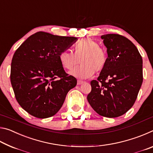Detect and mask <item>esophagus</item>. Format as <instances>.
I'll list each match as a JSON object with an SVG mask.
<instances>
[{"label":"esophagus","mask_w":153,"mask_h":153,"mask_svg":"<svg viewBox=\"0 0 153 153\" xmlns=\"http://www.w3.org/2000/svg\"><path fill=\"white\" fill-rule=\"evenodd\" d=\"M83 82H84V81H83V80H80V79H79V80H77V84H78V85H80V84H82Z\"/></svg>","instance_id":"obj_1"}]
</instances>
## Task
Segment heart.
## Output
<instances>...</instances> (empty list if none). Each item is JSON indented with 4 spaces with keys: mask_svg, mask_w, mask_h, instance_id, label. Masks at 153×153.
Here are the masks:
<instances>
[{
    "mask_svg": "<svg viewBox=\"0 0 153 153\" xmlns=\"http://www.w3.org/2000/svg\"><path fill=\"white\" fill-rule=\"evenodd\" d=\"M74 51V53L62 51L59 55V60L61 66L69 71L76 68L80 60L82 65L75 71L80 77L87 78L92 76L95 71H101L107 65V52L90 38L78 41L75 45Z\"/></svg>",
    "mask_w": 153,
    "mask_h": 153,
    "instance_id": "heart-1",
    "label": "heart"
}]
</instances>
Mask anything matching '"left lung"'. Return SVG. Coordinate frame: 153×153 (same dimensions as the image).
I'll list each match as a JSON object with an SVG mask.
<instances>
[{
    "mask_svg": "<svg viewBox=\"0 0 153 153\" xmlns=\"http://www.w3.org/2000/svg\"><path fill=\"white\" fill-rule=\"evenodd\" d=\"M107 47L108 62L97 80L90 82L87 96L96 112L106 117H117L130 109L143 81L142 59L136 46L117 33L101 36Z\"/></svg>",
    "mask_w": 153,
    "mask_h": 153,
    "instance_id": "obj_1",
    "label": "left lung"
}]
</instances>
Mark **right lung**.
Here are the masks:
<instances>
[{"label": "right lung", "instance_id": "add662e5", "mask_svg": "<svg viewBox=\"0 0 153 153\" xmlns=\"http://www.w3.org/2000/svg\"><path fill=\"white\" fill-rule=\"evenodd\" d=\"M77 40L38 32L14 53L10 78L15 97L33 117L44 119L55 115L67 92L76 86V78L65 71L59 55Z\"/></svg>", "mask_w": 153, "mask_h": 153}]
</instances>
